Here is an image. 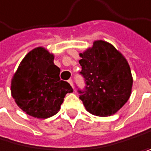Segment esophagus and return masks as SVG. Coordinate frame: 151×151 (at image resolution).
<instances>
[{
  "instance_id": "1",
  "label": "esophagus",
  "mask_w": 151,
  "mask_h": 151,
  "mask_svg": "<svg viewBox=\"0 0 151 151\" xmlns=\"http://www.w3.org/2000/svg\"><path fill=\"white\" fill-rule=\"evenodd\" d=\"M68 82H69V84H70L73 88H74V86H73V80H72V79H69V80H68Z\"/></svg>"
}]
</instances>
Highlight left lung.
Here are the masks:
<instances>
[{
    "mask_svg": "<svg viewBox=\"0 0 151 151\" xmlns=\"http://www.w3.org/2000/svg\"><path fill=\"white\" fill-rule=\"evenodd\" d=\"M79 56L86 88L78 92L86 110L99 117L117 113L132 93L134 80L127 60L113 45L103 40L94 41Z\"/></svg>",
    "mask_w": 151,
    "mask_h": 151,
    "instance_id": "8db88e82",
    "label": "left lung"
}]
</instances>
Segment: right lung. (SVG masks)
I'll use <instances>...</instances> for the list:
<instances>
[{
	"label": "right lung",
	"mask_w": 151,
	"mask_h": 151,
	"mask_svg": "<svg viewBox=\"0 0 151 151\" xmlns=\"http://www.w3.org/2000/svg\"><path fill=\"white\" fill-rule=\"evenodd\" d=\"M54 55L43 47L33 48L24 57L11 80V94L26 114L47 119L57 114L67 93L68 82L60 80Z\"/></svg>",
	"instance_id": "right-lung-1"
}]
</instances>
